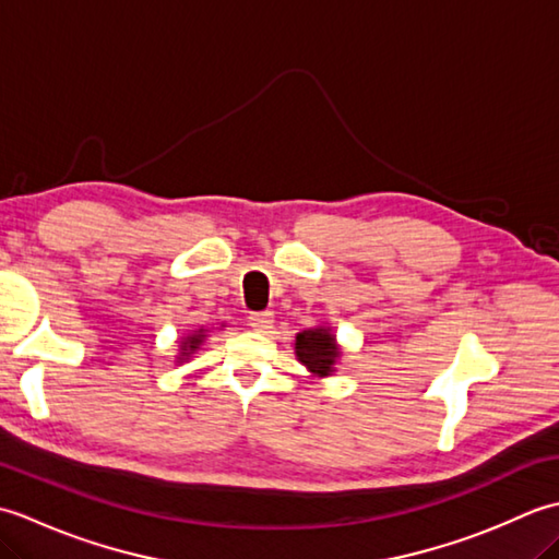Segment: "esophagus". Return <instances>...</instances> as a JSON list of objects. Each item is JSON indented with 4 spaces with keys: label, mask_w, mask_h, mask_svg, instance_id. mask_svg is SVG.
Masks as SVG:
<instances>
[{
    "label": "esophagus",
    "mask_w": 559,
    "mask_h": 559,
    "mask_svg": "<svg viewBox=\"0 0 559 559\" xmlns=\"http://www.w3.org/2000/svg\"><path fill=\"white\" fill-rule=\"evenodd\" d=\"M247 322L254 331H269L273 326V314L269 310L266 312H252L247 317Z\"/></svg>",
    "instance_id": "1"
}]
</instances>
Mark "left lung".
Masks as SVG:
<instances>
[{
  "mask_svg": "<svg viewBox=\"0 0 559 559\" xmlns=\"http://www.w3.org/2000/svg\"><path fill=\"white\" fill-rule=\"evenodd\" d=\"M343 348L338 346L336 334L331 326H312L300 331L295 336V358H298L300 365H305V370L312 377H331L336 372V365L341 360Z\"/></svg>",
  "mask_w": 559,
  "mask_h": 559,
  "instance_id": "obj_1",
  "label": "left lung"
}]
</instances>
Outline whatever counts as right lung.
<instances>
[{
  "instance_id": "obj_1",
  "label": "right lung",
  "mask_w": 559,
  "mask_h": 559,
  "mask_svg": "<svg viewBox=\"0 0 559 559\" xmlns=\"http://www.w3.org/2000/svg\"><path fill=\"white\" fill-rule=\"evenodd\" d=\"M206 336H209V329H204V326L192 329V331H189V334H185L180 338V350H177V355H175V362L182 365V362H187L189 358H192V355L199 350L201 343L206 341Z\"/></svg>"
}]
</instances>
